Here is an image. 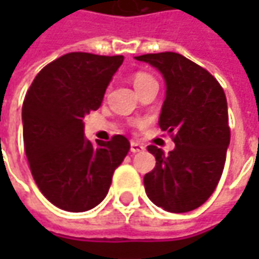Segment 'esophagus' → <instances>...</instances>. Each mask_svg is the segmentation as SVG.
Returning a JSON list of instances; mask_svg holds the SVG:
<instances>
[{"label":"esophagus","mask_w":259,"mask_h":259,"mask_svg":"<svg viewBox=\"0 0 259 259\" xmlns=\"http://www.w3.org/2000/svg\"><path fill=\"white\" fill-rule=\"evenodd\" d=\"M145 147L138 141H131V153H141L144 151Z\"/></svg>","instance_id":"esophagus-1"}]
</instances>
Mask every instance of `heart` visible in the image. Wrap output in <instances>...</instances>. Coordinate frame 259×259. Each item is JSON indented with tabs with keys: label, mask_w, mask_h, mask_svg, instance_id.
<instances>
[{
	"label": "heart",
	"mask_w": 259,
	"mask_h": 259,
	"mask_svg": "<svg viewBox=\"0 0 259 259\" xmlns=\"http://www.w3.org/2000/svg\"><path fill=\"white\" fill-rule=\"evenodd\" d=\"M153 80H154L153 76H150L148 73H144V72H138L134 76V86L137 88V86L144 85L147 82H153Z\"/></svg>",
	"instance_id": "heart-1"
}]
</instances>
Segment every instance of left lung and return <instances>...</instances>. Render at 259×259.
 <instances>
[{
	"mask_svg": "<svg viewBox=\"0 0 259 259\" xmlns=\"http://www.w3.org/2000/svg\"><path fill=\"white\" fill-rule=\"evenodd\" d=\"M135 59L164 77L165 99L158 125L173 134L176 144L167 155L155 145L147 147L155 157V167L144 176L145 193L167 212H190L210 197L224 171L231 141L224 89L206 69L179 53Z\"/></svg>",
	"mask_w": 259,
	"mask_h": 259,
	"instance_id": "obj_1",
	"label": "left lung"
}]
</instances>
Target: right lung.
I'll use <instances>...</instances> for the list:
<instances>
[{
	"label": "right lung",
	"mask_w": 259,
	"mask_h": 259,
	"mask_svg": "<svg viewBox=\"0 0 259 259\" xmlns=\"http://www.w3.org/2000/svg\"><path fill=\"white\" fill-rule=\"evenodd\" d=\"M124 56L67 53L35 76L23 104L24 150L35 184L49 202L67 212L101 203L130 141L85 137L83 118L96 111Z\"/></svg>",
	"instance_id": "right-lung-1"
}]
</instances>
